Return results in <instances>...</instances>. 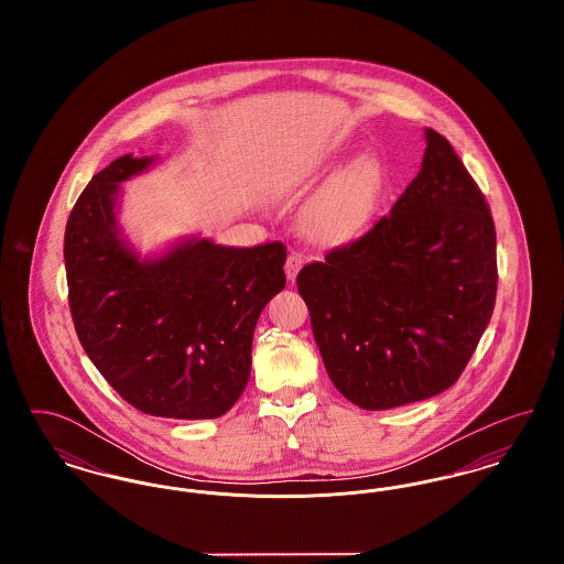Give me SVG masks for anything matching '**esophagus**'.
Here are the masks:
<instances>
[{
	"mask_svg": "<svg viewBox=\"0 0 564 564\" xmlns=\"http://www.w3.org/2000/svg\"><path fill=\"white\" fill-rule=\"evenodd\" d=\"M304 267V258L300 256V253H290L288 256V262H285V274H288V279L290 281H295V276H297V272L300 269Z\"/></svg>",
	"mask_w": 564,
	"mask_h": 564,
	"instance_id": "esophagus-1",
	"label": "esophagus"
}]
</instances>
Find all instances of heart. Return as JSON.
Here are the masks:
<instances>
[{"label": "heart", "instance_id": "1", "mask_svg": "<svg viewBox=\"0 0 564 564\" xmlns=\"http://www.w3.org/2000/svg\"><path fill=\"white\" fill-rule=\"evenodd\" d=\"M382 182L380 164L372 156H361L345 166L304 215L306 232L322 242L350 239L372 214Z\"/></svg>", "mask_w": 564, "mask_h": 564}]
</instances>
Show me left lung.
I'll use <instances>...</instances> for the list:
<instances>
[{"instance_id": "1", "label": "left lung", "mask_w": 564, "mask_h": 564, "mask_svg": "<svg viewBox=\"0 0 564 564\" xmlns=\"http://www.w3.org/2000/svg\"><path fill=\"white\" fill-rule=\"evenodd\" d=\"M425 137L423 166L391 214L295 279L327 375L364 410L453 387L495 308L488 203L451 141Z\"/></svg>"}]
</instances>
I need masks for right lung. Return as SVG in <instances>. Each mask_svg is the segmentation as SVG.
<instances>
[{"label": "right lung", "mask_w": 564, "mask_h": 564, "mask_svg": "<svg viewBox=\"0 0 564 564\" xmlns=\"http://www.w3.org/2000/svg\"><path fill=\"white\" fill-rule=\"evenodd\" d=\"M154 159L120 156L76 200L65 228L69 311L82 347L113 391L164 419H217L251 372L262 308L285 288L283 242L188 241L139 262L118 239V184Z\"/></svg>", "instance_id": "obj_1"}]
</instances>
